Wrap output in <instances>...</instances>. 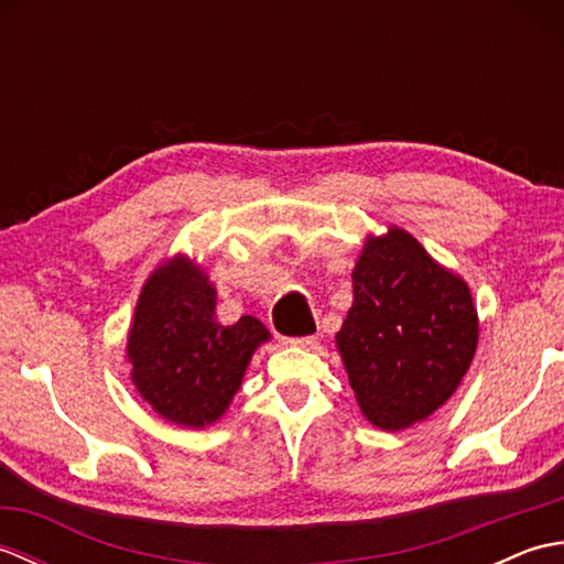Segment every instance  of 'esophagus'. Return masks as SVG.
I'll return each mask as SVG.
<instances>
[{
  "mask_svg": "<svg viewBox=\"0 0 564 564\" xmlns=\"http://www.w3.org/2000/svg\"><path fill=\"white\" fill-rule=\"evenodd\" d=\"M285 344L301 346V349H313V346L317 344V337H295V339H289Z\"/></svg>",
  "mask_w": 564,
  "mask_h": 564,
  "instance_id": "34e87169",
  "label": "esophagus"
}]
</instances>
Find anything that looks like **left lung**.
<instances>
[{
    "label": "left lung",
    "mask_w": 564,
    "mask_h": 564,
    "mask_svg": "<svg viewBox=\"0 0 564 564\" xmlns=\"http://www.w3.org/2000/svg\"><path fill=\"white\" fill-rule=\"evenodd\" d=\"M337 351L364 416L402 431L458 390L480 339L470 285L398 225L368 235Z\"/></svg>",
    "instance_id": "1"
}]
</instances>
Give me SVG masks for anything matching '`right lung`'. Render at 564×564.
Listing matches in <instances>:
<instances>
[{"label": "right lung", "instance_id": "obj_1", "mask_svg": "<svg viewBox=\"0 0 564 564\" xmlns=\"http://www.w3.org/2000/svg\"><path fill=\"white\" fill-rule=\"evenodd\" d=\"M218 291L196 259H164L142 285L126 358L140 398L184 429H206L232 404L251 356L271 339L257 317L223 325Z\"/></svg>", "mask_w": 564, "mask_h": 564}]
</instances>
